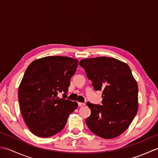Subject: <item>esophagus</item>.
Wrapping results in <instances>:
<instances>
[{"label": "esophagus", "mask_w": 158, "mask_h": 158, "mask_svg": "<svg viewBox=\"0 0 158 158\" xmlns=\"http://www.w3.org/2000/svg\"><path fill=\"white\" fill-rule=\"evenodd\" d=\"M78 105H79V106H84L85 105V103H83V102H78Z\"/></svg>", "instance_id": "1"}]
</instances>
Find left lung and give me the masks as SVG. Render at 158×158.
I'll list each match as a JSON object with an SVG mask.
<instances>
[{"instance_id": "left-lung-1", "label": "left lung", "mask_w": 158, "mask_h": 158, "mask_svg": "<svg viewBox=\"0 0 158 158\" xmlns=\"http://www.w3.org/2000/svg\"><path fill=\"white\" fill-rule=\"evenodd\" d=\"M79 65L94 90H102V105L86 103L91 110L85 119L87 126L103 139L122 135L138 111V85L129 66L108 57L83 59Z\"/></svg>"}]
</instances>
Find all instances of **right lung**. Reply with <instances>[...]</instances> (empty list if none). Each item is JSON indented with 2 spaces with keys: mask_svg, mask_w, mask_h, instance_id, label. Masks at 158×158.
Masks as SVG:
<instances>
[{
  "mask_svg": "<svg viewBox=\"0 0 158 158\" xmlns=\"http://www.w3.org/2000/svg\"><path fill=\"white\" fill-rule=\"evenodd\" d=\"M77 66L78 60L66 56H47L28 66L18 98L23 118L35 135L47 138L60 132L77 108V102L65 99Z\"/></svg>",
  "mask_w": 158,
  "mask_h": 158,
  "instance_id": "1",
  "label": "right lung"
}]
</instances>
